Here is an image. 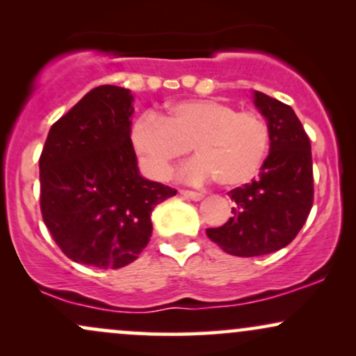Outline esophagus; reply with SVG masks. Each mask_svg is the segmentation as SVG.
I'll return each mask as SVG.
<instances>
[{
    "instance_id": "34e87169",
    "label": "esophagus",
    "mask_w": 356,
    "mask_h": 356,
    "mask_svg": "<svg viewBox=\"0 0 356 356\" xmlns=\"http://www.w3.org/2000/svg\"><path fill=\"white\" fill-rule=\"evenodd\" d=\"M179 194L184 195V197L191 199V201H201V199L204 197V194H201V192H194V191H186V189H181L179 191Z\"/></svg>"
}]
</instances>
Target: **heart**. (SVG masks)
Listing matches in <instances>:
<instances>
[{
    "label": "heart",
    "mask_w": 356,
    "mask_h": 356,
    "mask_svg": "<svg viewBox=\"0 0 356 356\" xmlns=\"http://www.w3.org/2000/svg\"><path fill=\"white\" fill-rule=\"evenodd\" d=\"M130 145L142 169L154 179H165L172 164L192 150L179 177L202 184L216 175L224 187L243 186L256 177L269 150V129L251 110L212 99L182 100L162 117L144 113L130 129Z\"/></svg>",
    "instance_id": "heart-1"
}]
</instances>
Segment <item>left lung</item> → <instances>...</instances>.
I'll list each match as a JSON object with an SVG mask.
<instances>
[{
    "mask_svg": "<svg viewBox=\"0 0 356 356\" xmlns=\"http://www.w3.org/2000/svg\"><path fill=\"white\" fill-rule=\"evenodd\" d=\"M266 118L269 155L259 177L229 192L236 202L224 226L206 231L227 254L263 256L288 246L313 206L312 144L295 110L266 93L254 92Z\"/></svg>",
    "mask_w": 356,
    "mask_h": 356,
    "instance_id": "left-lung-1",
    "label": "left lung"
}]
</instances>
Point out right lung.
<instances>
[{"label": "right lung", "mask_w": 356, "mask_h": 356, "mask_svg": "<svg viewBox=\"0 0 356 356\" xmlns=\"http://www.w3.org/2000/svg\"><path fill=\"white\" fill-rule=\"evenodd\" d=\"M134 97L100 85L51 125L40 155V207L72 261L100 269L136 261L152 236L150 214L177 191L147 181L130 145Z\"/></svg>", "instance_id": "add662e5"}]
</instances>
